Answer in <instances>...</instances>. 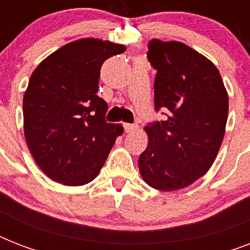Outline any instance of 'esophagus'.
<instances>
[{
  "instance_id": "obj_1",
  "label": "esophagus",
  "mask_w": 250,
  "mask_h": 250,
  "mask_svg": "<svg viewBox=\"0 0 250 250\" xmlns=\"http://www.w3.org/2000/svg\"><path fill=\"white\" fill-rule=\"evenodd\" d=\"M123 127H125V131L127 133L128 132H133L135 129L137 128L136 125H129V123H123Z\"/></svg>"
}]
</instances>
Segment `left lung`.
<instances>
[{
    "instance_id": "left-lung-1",
    "label": "left lung",
    "mask_w": 250,
    "mask_h": 250,
    "mask_svg": "<svg viewBox=\"0 0 250 250\" xmlns=\"http://www.w3.org/2000/svg\"><path fill=\"white\" fill-rule=\"evenodd\" d=\"M148 60L157 70L154 106L164 121L145 125L148 146L140 154L141 178L171 192L205 175L225 137L229 94L215 64L179 41L153 39Z\"/></svg>"
}]
</instances>
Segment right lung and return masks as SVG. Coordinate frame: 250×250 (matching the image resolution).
<instances>
[{"label": "right lung", "instance_id": "right-lung-1", "mask_svg": "<svg viewBox=\"0 0 250 250\" xmlns=\"http://www.w3.org/2000/svg\"><path fill=\"white\" fill-rule=\"evenodd\" d=\"M122 44L79 39L52 53L31 75L23 97L24 137L42 172L63 186L92 182L123 127L107 123L97 96L102 63Z\"/></svg>", "mask_w": 250, "mask_h": 250}]
</instances>
